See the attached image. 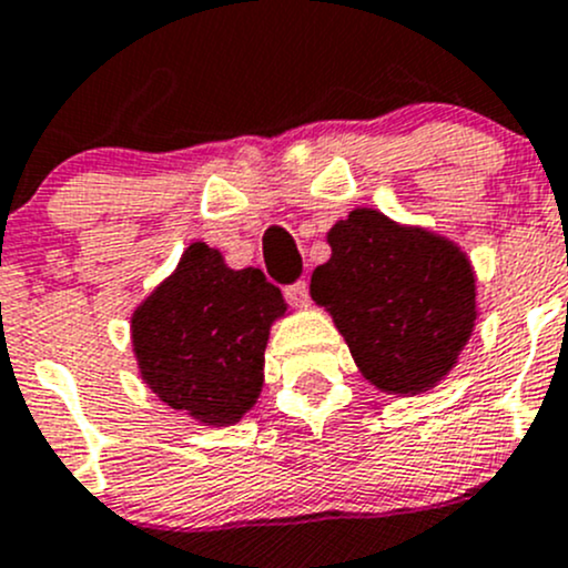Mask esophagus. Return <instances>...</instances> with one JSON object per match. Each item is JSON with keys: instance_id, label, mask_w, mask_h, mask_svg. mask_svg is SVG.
<instances>
[{"instance_id": "34e87169", "label": "esophagus", "mask_w": 568, "mask_h": 568, "mask_svg": "<svg viewBox=\"0 0 568 568\" xmlns=\"http://www.w3.org/2000/svg\"><path fill=\"white\" fill-rule=\"evenodd\" d=\"M285 300H288V305H294V307H307L311 296H307L305 280H300V283H294V285H285Z\"/></svg>"}]
</instances>
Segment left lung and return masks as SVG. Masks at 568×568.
<instances>
[{
  "label": "left lung",
  "mask_w": 568,
  "mask_h": 568,
  "mask_svg": "<svg viewBox=\"0 0 568 568\" xmlns=\"http://www.w3.org/2000/svg\"><path fill=\"white\" fill-rule=\"evenodd\" d=\"M332 255L311 296L335 321L359 374L390 395L437 387L478 321L467 252L376 209H354L326 233Z\"/></svg>",
  "instance_id": "1"
}]
</instances>
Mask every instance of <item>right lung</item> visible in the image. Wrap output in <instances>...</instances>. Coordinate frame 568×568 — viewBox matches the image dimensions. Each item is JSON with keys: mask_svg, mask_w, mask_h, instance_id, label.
I'll use <instances>...</instances> for the list:
<instances>
[{"mask_svg": "<svg viewBox=\"0 0 568 568\" xmlns=\"http://www.w3.org/2000/svg\"><path fill=\"white\" fill-rule=\"evenodd\" d=\"M285 311L261 268H231L220 250L192 242L131 313L142 382L203 426H236L261 395L268 329Z\"/></svg>", "mask_w": 568, "mask_h": 568, "instance_id": "1", "label": "right lung"}]
</instances>
